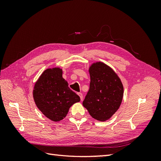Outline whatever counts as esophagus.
I'll use <instances>...</instances> for the list:
<instances>
[{
    "label": "esophagus",
    "mask_w": 161,
    "mask_h": 161,
    "mask_svg": "<svg viewBox=\"0 0 161 161\" xmlns=\"http://www.w3.org/2000/svg\"><path fill=\"white\" fill-rule=\"evenodd\" d=\"M78 95H79V96L80 97V100L82 101V99H83V95H82V94L81 93V92H79V93H78Z\"/></svg>",
    "instance_id": "obj_1"
}]
</instances>
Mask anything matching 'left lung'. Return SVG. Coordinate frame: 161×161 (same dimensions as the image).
Segmentation results:
<instances>
[{"mask_svg": "<svg viewBox=\"0 0 161 161\" xmlns=\"http://www.w3.org/2000/svg\"><path fill=\"white\" fill-rule=\"evenodd\" d=\"M90 88L82 102L92 118L109 119L118 111L123 99L124 86L118 75L103 62L89 67Z\"/></svg>", "mask_w": 161, "mask_h": 161, "instance_id": "obj_1", "label": "left lung"}]
</instances>
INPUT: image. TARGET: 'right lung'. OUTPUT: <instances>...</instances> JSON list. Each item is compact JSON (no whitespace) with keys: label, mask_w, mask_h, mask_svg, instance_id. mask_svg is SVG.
<instances>
[{"label":"right lung","mask_w":161,"mask_h":161,"mask_svg":"<svg viewBox=\"0 0 161 161\" xmlns=\"http://www.w3.org/2000/svg\"><path fill=\"white\" fill-rule=\"evenodd\" d=\"M33 97L37 108L53 121L64 119L70 107L80 101L63 79L62 70L59 67L43 72L34 85Z\"/></svg>","instance_id":"1"}]
</instances>
